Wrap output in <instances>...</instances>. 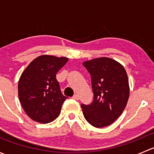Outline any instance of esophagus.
<instances>
[{"label": "esophagus", "mask_w": 154, "mask_h": 154, "mask_svg": "<svg viewBox=\"0 0 154 154\" xmlns=\"http://www.w3.org/2000/svg\"><path fill=\"white\" fill-rule=\"evenodd\" d=\"M72 98L74 99V100H79V96H78V94H74V96H73L72 97Z\"/></svg>", "instance_id": "obj_1"}]
</instances>
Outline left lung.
I'll use <instances>...</instances> for the list:
<instances>
[{"label": "left lung", "instance_id": "1", "mask_svg": "<svg viewBox=\"0 0 154 154\" xmlns=\"http://www.w3.org/2000/svg\"><path fill=\"white\" fill-rule=\"evenodd\" d=\"M83 66L91 74L94 100L82 104L86 120L93 127H106L117 120L127 106L130 94L125 68L116 60L100 57L88 60Z\"/></svg>", "mask_w": 154, "mask_h": 154}]
</instances>
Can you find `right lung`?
Masks as SVG:
<instances>
[{
	"instance_id": "add662e5",
	"label": "right lung",
	"mask_w": 154,
	"mask_h": 154,
	"mask_svg": "<svg viewBox=\"0 0 154 154\" xmlns=\"http://www.w3.org/2000/svg\"><path fill=\"white\" fill-rule=\"evenodd\" d=\"M68 61L67 57L42 55L22 72L18 81V97L32 120L47 124L60 114L67 97L62 94L56 74Z\"/></svg>"
}]
</instances>
